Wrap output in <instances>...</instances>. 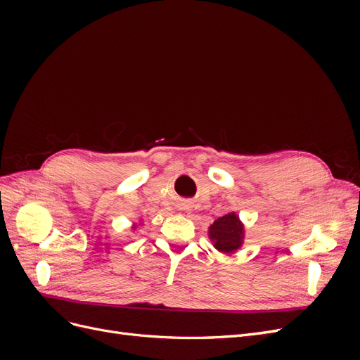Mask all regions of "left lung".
<instances>
[{
  "mask_svg": "<svg viewBox=\"0 0 360 360\" xmlns=\"http://www.w3.org/2000/svg\"><path fill=\"white\" fill-rule=\"evenodd\" d=\"M209 237L217 250L224 254H233L243 243L245 228L238 216L233 212L217 217L209 228Z\"/></svg>",
  "mask_w": 360,
  "mask_h": 360,
  "instance_id": "8db88e82",
  "label": "left lung"
}]
</instances>
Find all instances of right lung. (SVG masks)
Here are the masks:
<instances>
[{
    "label": "right lung",
    "mask_w": 360,
    "mask_h": 360,
    "mask_svg": "<svg viewBox=\"0 0 360 360\" xmlns=\"http://www.w3.org/2000/svg\"><path fill=\"white\" fill-rule=\"evenodd\" d=\"M134 228H135V226H134Z\"/></svg>",
    "instance_id": "1"
}]
</instances>
